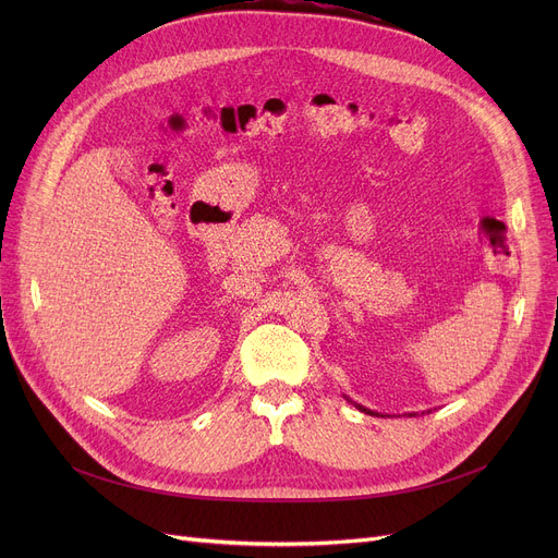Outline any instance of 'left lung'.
<instances>
[{
    "mask_svg": "<svg viewBox=\"0 0 558 558\" xmlns=\"http://www.w3.org/2000/svg\"><path fill=\"white\" fill-rule=\"evenodd\" d=\"M350 402H353V400H350ZM357 409H360V412H364V414H371V416H379L377 412H371V409H366V407H362V404H357V402H353ZM414 416V414H412Z\"/></svg>",
    "mask_w": 558,
    "mask_h": 558,
    "instance_id": "obj_1",
    "label": "left lung"
}]
</instances>
